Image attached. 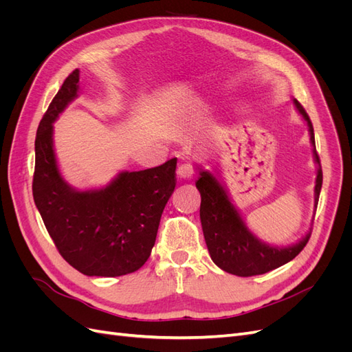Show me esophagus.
Masks as SVG:
<instances>
[{
  "mask_svg": "<svg viewBox=\"0 0 352 352\" xmlns=\"http://www.w3.org/2000/svg\"><path fill=\"white\" fill-rule=\"evenodd\" d=\"M194 175V164L189 162H184L177 166V177L180 179H189Z\"/></svg>",
  "mask_w": 352,
  "mask_h": 352,
  "instance_id": "34e87169",
  "label": "esophagus"
}]
</instances>
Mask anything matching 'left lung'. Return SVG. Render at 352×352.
<instances>
[{
	"label": "left lung",
	"instance_id": "1",
	"mask_svg": "<svg viewBox=\"0 0 352 352\" xmlns=\"http://www.w3.org/2000/svg\"><path fill=\"white\" fill-rule=\"evenodd\" d=\"M294 104L308 124L310 141L314 146V158L318 164L314 188L317 204L323 184V173L320 158L316 151L313 123L302 105L296 100H294ZM195 185L201 194L199 217L211 260L228 273L248 278V276L264 274L278 269L295 258L311 236L310 230L300 242L291 245V247H270V245L258 241L247 229L236 208L230 202L225 188L210 172L201 170Z\"/></svg>",
	"mask_w": 352,
	"mask_h": 352
}]
</instances>
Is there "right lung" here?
<instances>
[{
  "label": "right lung",
  "mask_w": 352,
  "mask_h": 352,
  "mask_svg": "<svg viewBox=\"0 0 352 352\" xmlns=\"http://www.w3.org/2000/svg\"><path fill=\"white\" fill-rule=\"evenodd\" d=\"M79 70L63 82L38 126L32 192L61 257L87 276L116 278L145 264L163 210L176 186L177 158L122 172L101 189L76 190L65 182L52 146V123L78 97Z\"/></svg>",
  "instance_id": "right-lung-1"
}]
</instances>
